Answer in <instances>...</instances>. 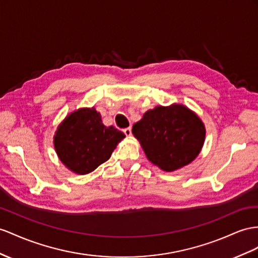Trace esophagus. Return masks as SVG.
I'll use <instances>...</instances> for the list:
<instances>
[{"mask_svg": "<svg viewBox=\"0 0 258 258\" xmlns=\"http://www.w3.org/2000/svg\"><path fill=\"white\" fill-rule=\"evenodd\" d=\"M123 132H124V134L126 135L127 137H131V136H132V128H131V127L124 128V130H123Z\"/></svg>", "mask_w": 258, "mask_h": 258, "instance_id": "esophagus-1", "label": "esophagus"}]
</instances>
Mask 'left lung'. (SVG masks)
<instances>
[{
  "mask_svg": "<svg viewBox=\"0 0 258 258\" xmlns=\"http://www.w3.org/2000/svg\"><path fill=\"white\" fill-rule=\"evenodd\" d=\"M147 159L166 172L194 161L205 143L206 128L186 105H157L144 113L132 128Z\"/></svg>",
  "mask_w": 258,
  "mask_h": 258,
  "instance_id": "8db88e82",
  "label": "left lung"
}]
</instances>
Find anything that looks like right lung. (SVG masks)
<instances>
[{
  "instance_id": "obj_1",
  "label": "right lung",
  "mask_w": 258,
  "mask_h": 258,
  "mask_svg": "<svg viewBox=\"0 0 258 258\" xmlns=\"http://www.w3.org/2000/svg\"><path fill=\"white\" fill-rule=\"evenodd\" d=\"M125 135L105 126L101 114L92 108H79L58 124L53 145L58 159L72 172L88 174L110 159Z\"/></svg>"
}]
</instances>
